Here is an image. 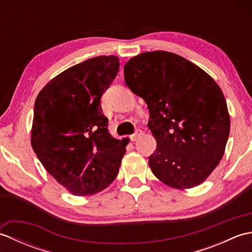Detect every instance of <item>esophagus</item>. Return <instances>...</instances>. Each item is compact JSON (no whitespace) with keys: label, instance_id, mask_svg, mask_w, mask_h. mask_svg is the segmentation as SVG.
<instances>
[{"label":"esophagus","instance_id":"1","mask_svg":"<svg viewBox=\"0 0 252 252\" xmlns=\"http://www.w3.org/2000/svg\"><path fill=\"white\" fill-rule=\"evenodd\" d=\"M142 134H143V132H142L141 130H136L134 134H132V135H131V140H132L133 142H135V141L137 140V138L140 137Z\"/></svg>","mask_w":252,"mask_h":252}]
</instances>
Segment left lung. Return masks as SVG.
<instances>
[{"instance_id":"8db88e82","label":"left lung","mask_w":252,"mask_h":252,"mask_svg":"<svg viewBox=\"0 0 252 252\" xmlns=\"http://www.w3.org/2000/svg\"><path fill=\"white\" fill-rule=\"evenodd\" d=\"M126 83L149 110L157 148L153 173L178 189L201 184L220 163L229 134L222 90L207 72L174 53L145 52L126 63Z\"/></svg>"}]
</instances>
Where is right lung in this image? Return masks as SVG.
I'll list each match as a JSON object with an SVG mask.
<instances>
[{
	"instance_id": "obj_1",
	"label": "right lung",
	"mask_w": 252,
	"mask_h": 252,
	"mask_svg": "<svg viewBox=\"0 0 252 252\" xmlns=\"http://www.w3.org/2000/svg\"><path fill=\"white\" fill-rule=\"evenodd\" d=\"M118 71L117 56L90 58L52 79L35 99L31 146L73 195H94L119 172L127 142L111 136L100 106Z\"/></svg>"
}]
</instances>
